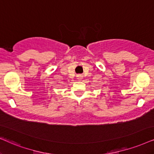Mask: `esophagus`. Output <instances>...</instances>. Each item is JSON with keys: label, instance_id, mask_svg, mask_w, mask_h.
I'll return each mask as SVG.
<instances>
[{"label": "esophagus", "instance_id": "1", "mask_svg": "<svg viewBox=\"0 0 154 154\" xmlns=\"http://www.w3.org/2000/svg\"><path fill=\"white\" fill-rule=\"evenodd\" d=\"M82 75H77V79H82Z\"/></svg>", "mask_w": 154, "mask_h": 154}]
</instances>
